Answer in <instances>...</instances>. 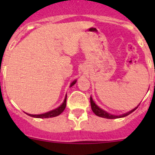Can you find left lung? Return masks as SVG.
<instances>
[{
	"mask_svg": "<svg viewBox=\"0 0 155 155\" xmlns=\"http://www.w3.org/2000/svg\"><path fill=\"white\" fill-rule=\"evenodd\" d=\"M90 101H91V109L95 115H97V116H99V117H102V118H109V119H114V118H123V117H125V116H127V115H130V113H132V112H134V111H135L136 109H137V107H137L136 108H134V109H132L131 111L127 112V113L123 114V115H111V114L108 113L107 112L104 111V109H101V108L98 107L97 105H96V104H95V103L94 102V101H93V99H92L91 97H90Z\"/></svg>",
	"mask_w": 155,
	"mask_h": 155,
	"instance_id": "obj_1",
	"label": "left lung"
}]
</instances>
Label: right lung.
Instances as JSON below:
<instances>
[{
	"instance_id": "right-lung-1",
	"label": "right lung",
	"mask_w": 155,
	"mask_h": 155,
	"mask_svg": "<svg viewBox=\"0 0 155 155\" xmlns=\"http://www.w3.org/2000/svg\"><path fill=\"white\" fill-rule=\"evenodd\" d=\"M76 82V80H74L71 84H70V87H72L73 85H75V83ZM66 102H67V94L65 96L64 101L63 104L58 107L56 109H53V110L49 111V112H46V113L43 114H40V115H31V114H28L26 113L27 115H28L29 116L31 117H34V118H53V117H55L59 115L60 114H61L63 112V111L64 110L65 107H66Z\"/></svg>"
}]
</instances>
